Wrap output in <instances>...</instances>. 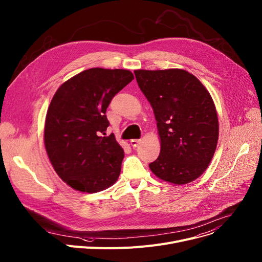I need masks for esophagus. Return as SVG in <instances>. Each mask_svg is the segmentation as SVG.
<instances>
[{"label": "esophagus", "instance_id": "34e87169", "mask_svg": "<svg viewBox=\"0 0 262 262\" xmlns=\"http://www.w3.org/2000/svg\"><path fill=\"white\" fill-rule=\"evenodd\" d=\"M140 142H141L140 139H133V140H130V145L133 147H137Z\"/></svg>", "mask_w": 262, "mask_h": 262}]
</instances>
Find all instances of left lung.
<instances>
[{
  "label": "left lung",
  "mask_w": 262,
  "mask_h": 262,
  "mask_svg": "<svg viewBox=\"0 0 262 262\" xmlns=\"http://www.w3.org/2000/svg\"><path fill=\"white\" fill-rule=\"evenodd\" d=\"M134 73L160 137V155L149 163L150 170L173 184L194 181L210 164L218 142V117L210 93L183 69Z\"/></svg>",
  "instance_id": "left-lung-1"
}]
</instances>
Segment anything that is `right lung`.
<instances>
[{
	"mask_svg": "<svg viewBox=\"0 0 262 262\" xmlns=\"http://www.w3.org/2000/svg\"><path fill=\"white\" fill-rule=\"evenodd\" d=\"M134 80L126 69L91 68L64 82L48 107L44 143L59 177L83 193H97L119 178L124 150L112 134L106 108Z\"/></svg>",
	"mask_w": 262,
	"mask_h": 262,
	"instance_id": "right-lung-1",
	"label": "right lung"
}]
</instances>
